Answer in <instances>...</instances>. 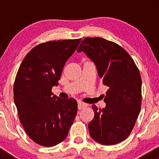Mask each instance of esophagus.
Wrapping results in <instances>:
<instances>
[{
	"label": "esophagus",
	"instance_id": "1",
	"mask_svg": "<svg viewBox=\"0 0 159 159\" xmlns=\"http://www.w3.org/2000/svg\"><path fill=\"white\" fill-rule=\"evenodd\" d=\"M86 106H87V104L82 103V102H78V109L81 110L84 107H86Z\"/></svg>",
	"mask_w": 159,
	"mask_h": 159
}]
</instances>
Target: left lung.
Masks as SVG:
<instances>
[{
	"label": "left lung",
	"mask_w": 159,
	"mask_h": 159,
	"mask_svg": "<svg viewBox=\"0 0 159 159\" xmlns=\"http://www.w3.org/2000/svg\"><path fill=\"white\" fill-rule=\"evenodd\" d=\"M77 52H84L93 61L106 93L103 109L93 106L94 118L89 123L90 137L102 145L125 140L131 133L140 114L142 80L129 53L116 43L101 38H87Z\"/></svg>",
	"instance_id": "obj_1"
}]
</instances>
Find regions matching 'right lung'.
<instances>
[{
  "label": "right lung",
  "instance_id": "right-lung-1",
  "mask_svg": "<svg viewBox=\"0 0 159 159\" xmlns=\"http://www.w3.org/2000/svg\"><path fill=\"white\" fill-rule=\"evenodd\" d=\"M81 39L49 41L27 54L14 84L19 118L27 135L45 147L65 140L77 112L74 98L63 99L51 92L57 86L63 68Z\"/></svg>",
  "mask_w": 159,
  "mask_h": 159
}]
</instances>
